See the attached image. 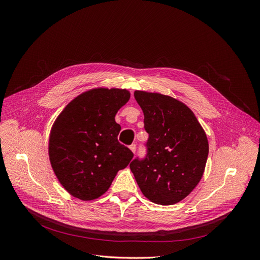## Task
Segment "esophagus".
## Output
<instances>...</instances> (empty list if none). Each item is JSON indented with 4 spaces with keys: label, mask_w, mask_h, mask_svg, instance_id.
I'll list each match as a JSON object with an SVG mask.
<instances>
[{
    "label": "esophagus",
    "mask_w": 260,
    "mask_h": 260,
    "mask_svg": "<svg viewBox=\"0 0 260 260\" xmlns=\"http://www.w3.org/2000/svg\"><path fill=\"white\" fill-rule=\"evenodd\" d=\"M129 148H131V151L135 154L136 153V151H137V146H136V144H132L131 146H129Z\"/></svg>",
    "instance_id": "34e87169"
}]
</instances>
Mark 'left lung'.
<instances>
[{
    "mask_svg": "<svg viewBox=\"0 0 260 260\" xmlns=\"http://www.w3.org/2000/svg\"><path fill=\"white\" fill-rule=\"evenodd\" d=\"M148 134L144 159L129 165L142 194L171 206L197 186L206 169L209 142L194 113L170 95L136 90Z\"/></svg>",
    "mask_w": 260,
    "mask_h": 260,
    "instance_id": "obj_1",
    "label": "left lung"
}]
</instances>
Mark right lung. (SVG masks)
<instances>
[{"instance_id": "add662e5", "label": "right lung", "mask_w": 260, "mask_h": 260, "mask_svg": "<svg viewBox=\"0 0 260 260\" xmlns=\"http://www.w3.org/2000/svg\"><path fill=\"white\" fill-rule=\"evenodd\" d=\"M131 97L126 89L93 88L63 109L50 131L48 154L58 180L83 201L102 196L134 154L118 141L115 116Z\"/></svg>"}]
</instances>
